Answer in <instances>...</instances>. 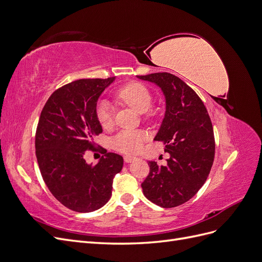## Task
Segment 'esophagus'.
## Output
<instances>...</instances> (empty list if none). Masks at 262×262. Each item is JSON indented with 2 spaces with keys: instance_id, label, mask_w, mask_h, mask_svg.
Here are the masks:
<instances>
[{
  "instance_id": "obj_1",
  "label": "esophagus",
  "mask_w": 262,
  "mask_h": 262,
  "mask_svg": "<svg viewBox=\"0 0 262 262\" xmlns=\"http://www.w3.org/2000/svg\"><path fill=\"white\" fill-rule=\"evenodd\" d=\"M138 161V157L137 156H133V155H125L124 156V162L125 163H132V162H136Z\"/></svg>"
}]
</instances>
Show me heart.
<instances>
[{"label": "heart", "mask_w": 262, "mask_h": 262, "mask_svg": "<svg viewBox=\"0 0 262 262\" xmlns=\"http://www.w3.org/2000/svg\"><path fill=\"white\" fill-rule=\"evenodd\" d=\"M118 98L133 108L139 114L146 113L153 104L152 93L143 84L133 82L124 85L117 93ZM96 116L102 128L114 124L115 110L108 100H100L96 108ZM146 141V134L139 130H123L114 137L113 146L122 153L138 152Z\"/></svg>", "instance_id": "obj_1"}]
</instances>
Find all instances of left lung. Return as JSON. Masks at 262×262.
I'll return each mask as SVG.
<instances>
[{
  "instance_id": "obj_1",
  "label": "left lung",
  "mask_w": 262,
  "mask_h": 262,
  "mask_svg": "<svg viewBox=\"0 0 262 262\" xmlns=\"http://www.w3.org/2000/svg\"><path fill=\"white\" fill-rule=\"evenodd\" d=\"M162 90L166 112L155 141L170 154L166 166L148 162L149 172L142 182L143 193L162 208L187 202L207 180L215 153L213 126L208 110L195 92L167 72L138 75Z\"/></svg>"
}]
</instances>
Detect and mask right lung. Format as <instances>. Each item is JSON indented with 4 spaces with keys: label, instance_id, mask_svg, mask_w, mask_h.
Returning <instances> with one entry per match:
<instances>
[{
    "label": "right lung",
    "instance_id": "obj_1",
    "mask_svg": "<svg viewBox=\"0 0 262 262\" xmlns=\"http://www.w3.org/2000/svg\"><path fill=\"white\" fill-rule=\"evenodd\" d=\"M116 77L85 78L52 93L36 131V156L50 192L68 209L87 213L109 201L122 156L104 152L96 165L84 160L94 150V138L102 132L96 116L98 98Z\"/></svg>",
    "mask_w": 262,
    "mask_h": 262
}]
</instances>
